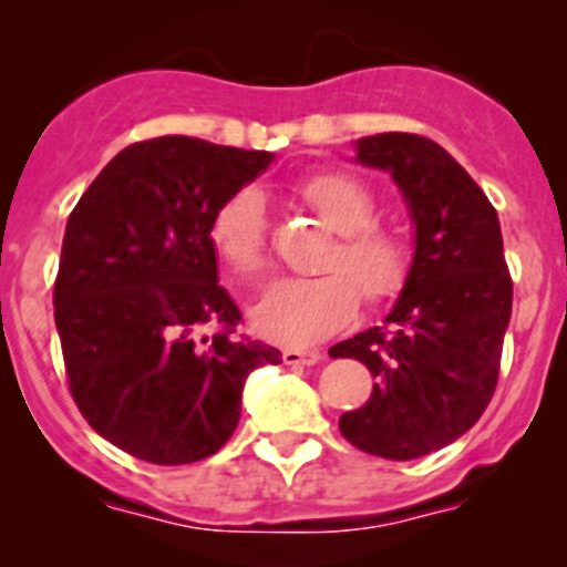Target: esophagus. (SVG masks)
I'll return each mask as SVG.
<instances>
[{"instance_id": "1", "label": "esophagus", "mask_w": 567, "mask_h": 567, "mask_svg": "<svg viewBox=\"0 0 567 567\" xmlns=\"http://www.w3.org/2000/svg\"><path fill=\"white\" fill-rule=\"evenodd\" d=\"M285 364H316L323 359V351H299V348H288L282 351Z\"/></svg>"}]
</instances>
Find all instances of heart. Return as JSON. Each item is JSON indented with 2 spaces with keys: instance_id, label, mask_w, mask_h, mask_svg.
<instances>
[{
  "instance_id": "obj_1",
  "label": "heart",
  "mask_w": 567,
  "mask_h": 567,
  "mask_svg": "<svg viewBox=\"0 0 567 567\" xmlns=\"http://www.w3.org/2000/svg\"><path fill=\"white\" fill-rule=\"evenodd\" d=\"M301 197L340 236L320 277H290L274 285L251 310L255 329L282 346L305 348L334 334L359 310V301L386 305L405 288L414 247L398 227L373 225L375 194L346 173H320L301 183ZM266 199L238 188L216 208L210 244L233 277L257 282L268 266Z\"/></svg>"
}]
</instances>
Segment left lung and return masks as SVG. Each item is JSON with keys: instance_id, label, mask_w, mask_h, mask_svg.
Returning a JSON list of instances; mask_svg holds the SVG:
<instances>
[{"instance_id": "1", "label": "left lung", "mask_w": 567, "mask_h": 567, "mask_svg": "<svg viewBox=\"0 0 567 567\" xmlns=\"http://www.w3.org/2000/svg\"><path fill=\"white\" fill-rule=\"evenodd\" d=\"M357 162L398 183L414 225V266L384 326L337 342L329 357L373 373L368 403L340 416L362 453L422 458L463 436L499 379L513 282L499 216L466 169L427 136L357 140Z\"/></svg>"}]
</instances>
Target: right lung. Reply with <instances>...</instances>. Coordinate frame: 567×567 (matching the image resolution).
Returning a JSON list of instances; mask_svg holds the SVG:
<instances>
[{
	"instance_id": "right-lung-1",
	"label": "right lung",
	"mask_w": 567,
	"mask_h": 567,
	"mask_svg": "<svg viewBox=\"0 0 567 567\" xmlns=\"http://www.w3.org/2000/svg\"><path fill=\"white\" fill-rule=\"evenodd\" d=\"M274 153L194 136L120 151L68 216L54 323L79 411L99 436L158 466L225 447L251 370L282 353L238 340L210 221ZM210 328L214 336H205Z\"/></svg>"
}]
</instances>
